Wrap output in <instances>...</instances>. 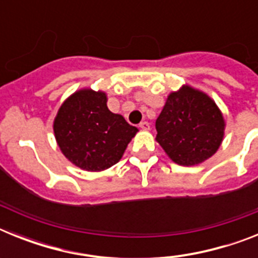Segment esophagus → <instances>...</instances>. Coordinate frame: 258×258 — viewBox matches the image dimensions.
Here are the masks:
<instances>
[{"instance_id":"obj_1","label":"esophagus","mask_w":258,"mask_h":258,"mask_svg":"<svg viewBox=\"0 0 258 258\" xmlns=\"http://www.w3.org/2000/svg\"><path fill=\"white\" fill-rule=\"evenodd\" d=\"M140 127L141 129H143V131H149L150 124L147 121H142V122H140Z\"/></svg>"}]
</instances>
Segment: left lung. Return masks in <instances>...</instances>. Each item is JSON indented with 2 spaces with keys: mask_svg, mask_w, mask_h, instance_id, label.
Returning a JSON list of instances; mask_svg holds the SVG:
<instances>
[{
  "mask_svg": "<svg viewBox=\"0 0 258 258\" xmlns=\"http://www.w3.org/2000/svg\"><path fill=\"white\" fill-rule=\"evenodd\" d=\"M223 117L208 95L183 88L168 97L156 120V141L174 163L195 165L217 151Z\"/></svg>",
  "mask_w": 258,
  "mask_h": 258,
  "instance_id": "1",
  "label": "left lung"
}]
</instances>
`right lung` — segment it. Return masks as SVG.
<instances>
[{
  "label": "right lung",
  "instance_id": "add662e5",
  "mask_svg": "<svg viewBox=\"0 0 258 258\" xmlns=\"http://www.w3.org/2000/svg\"><path fill=\"white\" fill-rule=\"evenodd\" d=\"M138 132L107 107L104 93L80 90L63 103L54 121L56 142L68 160L98 172L115 165Z\"/></svg>",
  "mask_w": 258,
  "mask_h": 258
}]
</instances>
